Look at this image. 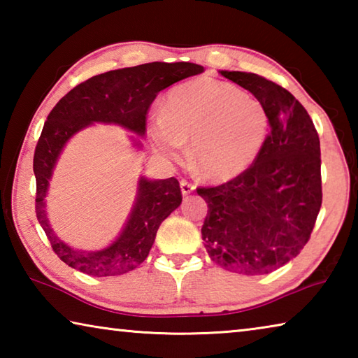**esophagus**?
Returning a JSON list of instances; mask_svg holds the SVG:
<instances>
[{
	"label": "esophagus",
	"instance_id": "esophagus-1",
	"mask_svg": "<svg viewBox=\"0 0 358 358\" xmlns=\"http://www.w3.org/2000/svg\"><path fill=\"white\" fill-rule=\"evenodd\" d=\"M180 187H181V194H183V196H189V194L194 192V189H196L194 185H191L189 181H186V180L180 181Z\"/></svg>",
	"mask_w": 358,
	"mask_h": 358
}]
</instances>
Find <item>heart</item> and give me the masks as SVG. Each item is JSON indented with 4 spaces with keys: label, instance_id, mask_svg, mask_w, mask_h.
<instances>
[{
    "label": "heart",
    "instance_id": "1",
    "mask_svg": "<svg viewBox=\"0 0 358 358\" xmlns=\"http://www.w3.org/2000/svg\"><path fill=\"white\" fill-rule=\"evenodd\" d=\"M268 129L262 102L235 85L203 77L171 90L150 134L169 159H178L191 141L189 157L197 172L210 181H227L254 164Z\"/></svg>",
    "mask_w": 358,
    "mask_h": 358
}]
</instances>
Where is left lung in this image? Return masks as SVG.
<instances>
[{
  "label": "left lung",
  "instance_id": "left-lung-1",
  "mask_svg": "<svg viewBox=\"0 0 358 358\" xmlns=\"http://www.w3.org/2000/svg\"><path fill=\"white\" fill-rule=\"evenodd\" d=\"M220 72L262 102L270 134L245 173L197 189L208 203L202 240L224 270L271 273L299 256L322 205L319 136L287 90L251 72Z\"/></svg>",
  "mask_w": 358,
  "mask_h": 358
}]
</instances>
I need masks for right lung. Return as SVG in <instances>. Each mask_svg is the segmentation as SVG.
<instances>
[{"label":"right lung","mask_w":358,"mask_h":358,"mask_svg":"<svg viewBox=\"0 0 358 358\" xmlns=\"http://www.w3.org/2000/svg\"><path fill=\"white\" fill-rule=\"evenodd\" d=\"M203 72L194 63H147L134 68L108 71L77 85L48 113L36 145V216L57 256L72 268L92 276L128 273L147 259L161 222L181 203L177 178H138L137 192L124 227L110 245L98 251L74 250L53 232L45 211V197L55 166L72 137L94 123L115 124L138 137L145 136L147 113L157 93ZM138 137L132 145L142 150Z\"/></svg>","instance_id":"1"}]
</instances>
